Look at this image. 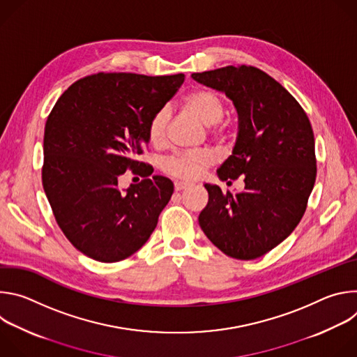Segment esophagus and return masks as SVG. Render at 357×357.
<instances>
[{"mask_svg": "<svg viewBox=\"0 0 357 357\" xmlns=\"http://www.w3.org/2000/svg\"><path fill=\"white\" fill-rule=\"evenodd\" d=\"M189 186H190V183H188V182H175V190H183Z\"/></svg>", "mask_w": 357, "mask_h": 357, "instance_id": "1", "label": "esophagus"}]
</instances>
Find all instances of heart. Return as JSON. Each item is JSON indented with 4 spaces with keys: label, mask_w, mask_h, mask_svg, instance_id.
Wrapping results in <instances>:
<instances>
[{
    "label": "heart",
    "mask_w": 357,
    "mask_h": 357,
    "mask_svg": "<svg viewBox=\"0 0 357 357\" xmlns=\"http://www.w3.org/2000/svg\"><path fill=\"white\" fill-rule=\"evenodd\" d=\"M183 107L203 126L211 127V134L215 137L226 135V126L220 124L225 116V100L216 91L209 89H196L183 97ZM169 121L168 109L158 110L148 124V139L152 145H161L165 139L167 126ZM212 164V155L205 151L186 152L182 155H174L164 161L162 169L181 179H195Z\"/></svg>",
    "instance_id": "b5f03b06"
}]
</instances>
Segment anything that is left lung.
Wrapping results in <instances>:
<instances>
[{"label": "left lung", "instance_id": "1", "mask_svg": "<svg viewBox=\"0 0 357 357\" xmlns=\"http://www.w3.org/2000/svg\"><path fill=\"white\" fill-rule=\"evenodd\" d=\"M223 91L236 107L238 131L220 181L244 179L240 193H209L199 225L229 257L254 260L282 243L301 222L317 178L315 139L298 101L271 76L252 66L192 73Z\"/></svg>", "mask_w": 357, "mask_h": 357}]
</instances>
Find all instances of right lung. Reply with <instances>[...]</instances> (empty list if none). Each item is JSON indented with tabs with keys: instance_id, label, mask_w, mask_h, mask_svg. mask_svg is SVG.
Returning <instances> with one entry per match:
<instances>
[{
	"instance_id": "add662e5",
	"label": "right lung",
	"mask_w": 357,
	"mask_h": 357,
	"mask_svg": "<svg viewBox=\"0 0 357 357\" xmlns=\"http://www.w3.org/2000/svg\"><path fill=\"white\" fill-rule=\"evenodd\" d=\"M185 75L97 73L75 82L45 124L42 183L55 219L84 256L121 261L155 230L174 193L161 175L135 161L149 142L148 124L178 91ZM127 169L146 179L127 190Z\"/></svg>"
}]
</instances>
